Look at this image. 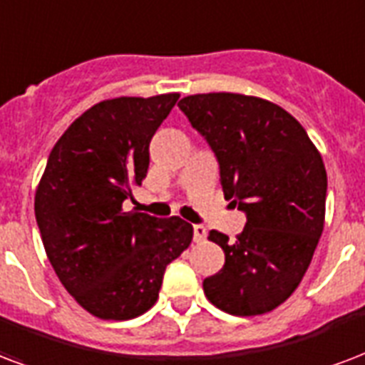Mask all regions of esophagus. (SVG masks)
I'll return each mask as SVG.
<instances>
[{
  "mask_svg": "<svg viewBox=\"0 0 365 365\" xmlns=\"http://www.w3.org/2000/svg\"><path fill=\"white\" fill-rule=\"evenodd\" d=\"M193 239H195V243H201V241H205V239H207V227L201 226V224H195Z\"/></svg>",
  "mask_w": 365,
  "mask_h": 365,
  "instance_id": "esophagus-1",
  "label": "esophagus"
}]
</instances>
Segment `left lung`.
<instances>
[{
    "instance_id": "1",
    "label": "left lung",
    "mask_w": 365,
    "mask_h": 365,
    "mask_svg": "<svg viewBox=\"0 0 365 365\" xmlns=\"http://www.w3.org/2000/svg\"><path fill=\"white\" fill-rule=\"evenodd\" d=\"M178 107L218 158L224 197L247 214L235 241L208 233L226 264L205 294L232 316L272 312L299 287L324 232L322 155L294 116L260 97L197 93Z\"/></svg>"
}]
</instances>
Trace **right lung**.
<instances>
[{
    "instance_id": "add662e5",
    "label": "right lung",
    "mask_w": 365,
    "mask_h": 365,
    "mask_svg": "<svg viewBox=\"0 0 365 365\" xmlns=\"http://www.w3.org/2000/svg\"><path fill=\"white\" fill-rule=\"evenodd\" d=\"M180 93L116 97L88 108L49 153L34 212L55 274L99 319L138 318L158 299L166 266L193 226L124 210L149 168V143Z\"/></svg>"
}]
</instances>
